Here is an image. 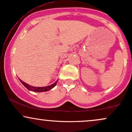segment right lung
I'll list each match as a JSON object with an SVG mask.
<instances>
[{
	"label": "right lung",
	"mask_w": 132,
	"mask_h": 132,
	"mask_svg": "<svg viewBox=\"0 0 132 132\" xmlns=\"http://www.w3.org/2000/svg\"><path fill=\"white\" fill-rule=\"evenodd\" d=\"M20 81L22 83V84L25 86V87L27 89H28L29 90H31V91H33V92H46V91H48V90H50V89H53L54 86H56V84L57 83V81H56L54 83V84H51V85H50V86H46V87H33V86H29L28 84H26L25 82H24L23 81H22V80L20 79Z\"/></svg>",
	"instance_id": "add662e5"
}]
</instances>
